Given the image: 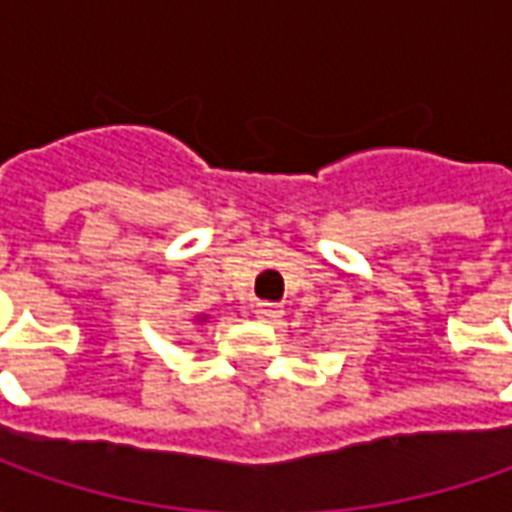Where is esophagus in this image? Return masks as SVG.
<instances>
[{
	"label": "esophagus",
	"instance_id": "obj_1",
	"mask_svg": "<svg viewBox=\"0 0 512 512\" xmlns=\"http://www.w3.org/2000/svg\"><path fill=\"white\" fill-rule=\"evenodd\" d=\"M256 315L262 317V320H267V323H273V320H278V317L284 315V306H281V303L259 301L256 303Z\"/></svg>",
	"mask_w": 512,
	"mask_h": 512
}]
</instances>
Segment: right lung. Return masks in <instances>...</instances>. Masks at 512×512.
I'll list each match as a JSON object with an SVG mask.
<instances>
[{
	"instance_id": "1",
	"label": "right lung",
	"mask_w": 512,
	"mask_h": 512,
	"mask_svg": "<svg viewBox=\"0 0 512 512\" xmlns=\"http://www.w3.org/2000/svg\"><path fill=\"white\" fill-rule=\"evenodd\" d=\"M206 320V315H197V323H203Z\"/></svg>"
}]
</instances>
